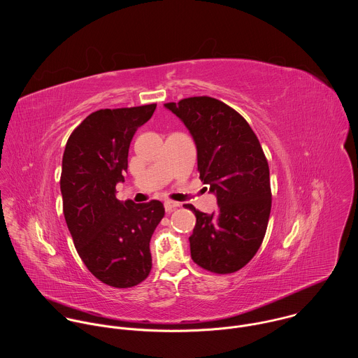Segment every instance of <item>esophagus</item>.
<instances>
[{"label": "esophagus", "mask_w": 358, "mask_h": 358, "mask_svg": "<svg viewBox=\"0 0 358 358\" xmlns=\"http://www.w3.org/2000/svg\"><path fill=\"white\" fill-rule=\"evenodd\" d=\"M164 206H165V210H166V212H171L172 209H175V208H178V206H179V203H176V201H171V200H166V201L164 203Z\"/></svg>", "instance_id": "obj_1"}]
</instances>
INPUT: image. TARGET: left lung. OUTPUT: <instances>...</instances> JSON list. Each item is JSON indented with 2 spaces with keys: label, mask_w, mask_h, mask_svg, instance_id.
<instances>
[{
  "label": "left lung",
  "mask_w": 358,
  "mask_h": 358,
  "mask_svg": "<svg viewBox=\"0 0 358 358\" xmlns=\"http://www.w3.org/2000/svg\"><path fill=\"white\" fill-rule=\"evenodd\" d=\"M164 106L190 131L200 179L217 199L210 215L185 205L197 217L192 259L210 273H234L255 256L266 234L271 209L266 155L245 118L226 103L194 96Z\"/></svg>",
  "instance_id": "obj_1"
}]
</instances>
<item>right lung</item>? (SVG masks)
I'll return each instance as SVG.
<instances>
[{
	"label": "right lung",
	"mask_w": 358,
	"mask_h": 358,
	"mask_svg": "<svg viewBox=\"0 0 358 358\" xmlns=\"http://www.w3.org/2000/svg\"><path fill=\"white\" fill-rule=\"evenodd\" d=\"M155 103L102 108L70 135L62 159L63 213L76 250L103 284L131 288L152 270L150 238L165 215L161 201L135 204L115 197L124 182L131 141Z\"/></svg>",
	"instance_id": "1"
}]
</instances>
